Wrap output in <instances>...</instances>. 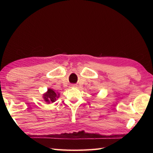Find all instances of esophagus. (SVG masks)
Returning a JSON list of instances; mask_svg holds the SVG:
<instances>
[{"label":"esophagus","mask_w":153,"mask_h":153,"mask_svg":"<svg viewBox=\"0 0 153 153\" xmlns=\"http://www.w3.org/2000/svg\"><path fill=\"white\" fill-rule=\"evenodd\" d=\"M71 86H72V87H76V85H72Z\"/></svg>","instance_id":"obj_1"}]
</instances>
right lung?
Segmentation results:
<instances>
[{"mask_svg": "<svg viewBox=\"0 0 153 153\" xmlns=\"http://www.w3.org/2000/svg\"><path fill=\"white\" fill-rule=\"evenodd\" d=\"M60 94L56 93L53 89H48L47 93L43 95V99L45 102L47 103L54 102L56 100V99L59 97Z\"/></svg>", "mask_w": 153, "mask_h": 153, "instance_id": "add662e5", "label": "right lung"}]
</instances>
